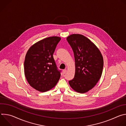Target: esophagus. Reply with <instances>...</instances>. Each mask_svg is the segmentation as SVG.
<instances>
[{"label":"esophagus","instance_id":"obj_1","mask_svg":"<svg viewBox=\"0 0 126 126\" xmlns=\"http://www.w3.org/2000/svg\"><path fill=\"white\" fill-rule=\"evenodd\" d=\"M66 72H67V70L65 69V70H63V74H65L66 73Z\"/></svg>","mask_w":126,"mask_h":126}]
</instances>
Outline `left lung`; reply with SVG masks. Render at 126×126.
Listing matches in <instances>:
<instances>
[{"mask_svg": "<svg viewBox=\"0 0 126 126\" xmlns=\"http://www.w3.org/2000/svg\"><path fill=\"white\" fill-rule=\"evenodd\" d=\"M67 40L73 51L75 62L74 78L69 81L75 91L84 93L92 89L101 77L103 58L96 46L81 34H72Z\"/></svg>", "mask_w": 126, "mask_h": 126, "instance_id": "1", "label": "left lung"}]
</instances>
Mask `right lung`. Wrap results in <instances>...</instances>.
Wrapping results in <instances>:
<instances>
[{
	"mask_svg": "<svg viewBox=\"0 0 126 126\" xmlns=\"http://www.w3.org/2000/svg\"><path fill=\"white\" fill-rule=\"evenodd\" d=\"M61 38L52 36L33 44L28 50L24 61V74L29 85L44 92L54 87L58 82V70L53 55Z\"/></svg>",
	"mask_w": 126,
	"mask_h": 126,
	"instance_id": "right-lung-1",
	"label": "right lung"
}]
</instances>
